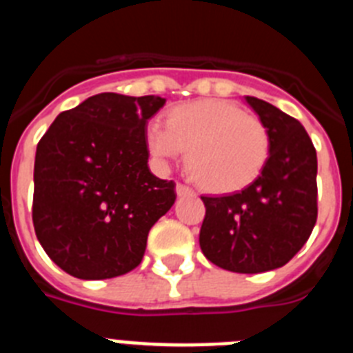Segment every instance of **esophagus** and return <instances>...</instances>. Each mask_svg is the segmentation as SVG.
Masks as SVG:
<instances>
[{
	"label": "esophagus",
	"mask_w": 353,
	"mask_h": 353,
	"mask_svg": "<svg viewBox=\"0 0 353 353\" xmlns=\"http://www.w3.org/2000/svg\"><path fill=\"white\" fill-rule=\"evenodd\" d=\"M176 194H179V196L194 194V191H192L189 185H185V183H176Z\"/></svg>",
	"instance_id": "34e87169"
}]
</instances>
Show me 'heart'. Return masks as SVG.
Wrapping results in <instances>:
<instances>
[{
	"instance_id": "heart-1",
	"label": "heart",
	"mask_w": 353,
	"mask_h": 353,
	"mask_svg": "<svg viewBox=\"0 0 353 353\" xmlns=\"http://www.w3.org/2000/svg\"><path fill=\"white\" fill-rule=\"evenodd\" d=\"M162 125H150L146 146L161 161L187 152L185 168L201 189L236 192L263 173L270 157L269 127L239 104L219 99L187 102L168 109Z\"/></svg>"
}]
</instances>
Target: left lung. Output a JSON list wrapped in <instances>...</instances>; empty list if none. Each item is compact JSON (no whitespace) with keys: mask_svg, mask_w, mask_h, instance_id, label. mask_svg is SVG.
<instances>
[{"mask_svg":"<svg viewBox=\"0 0 353 353\" xmlns=\"http://www.w3.org/2000/svg\"><path fill=\"white\" fill-rule=\"evenodd\" d=\"M245 101L269 127V162L244 191L201 196L207 212L199 245L221 269L258 274L288 263L310 239L318 217V162L301 121L256 97Z\"/></svg>","mask_w":353,"mask_h":353,"instance_id":"obj_1","label":"left lung"}]
</instances>
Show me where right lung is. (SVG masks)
<instances>
[{
	"mask_svg": "<svg viewBox=\"0 0 353 353\" xmlns=\"http://www.w3.org/2000/svg\"><path fill=\"white\" fill-rule=\"evenodd\" d=\"M155 95L99 93L58 114L37 145L33 226L43 251L77 279L123 276L141 263L150 228L173 207V180L148 170Z\"/></svg>",
	"mask_w": 353,
	"mask_h": 353,
	"instance_id": "right-lung-1",
	"label": "right lung"
}]
</instances>
